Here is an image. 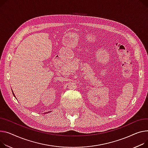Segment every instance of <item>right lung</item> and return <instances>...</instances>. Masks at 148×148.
Masks as SVG:
<instances>
[{
	"mask_svg": "<svg viewBox=\"0 0 148 148\" xmlns=\"http://www.w3.org/2000/svg\"><path fill=\"white\" fill-rule=\"evenodd\" d=\"M13 95H14V97H15V95H14V92H13ZM16 98V97H15ZM49 112H45V113H43V114H47V113H49Z\"/></svg>",
	"mask_w": 148,
	"mask_h": 148,
	"instance_id": "obj_1",
	"label": "right lung"
}]
</instances>
